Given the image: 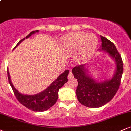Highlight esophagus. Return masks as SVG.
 Listing matches in <instances>:
<instances>
[{
  "mask_svg": "<svg viewBox=\"0 0 131 131\" xmlns=\"http://www.w3.org/2000/svg\"><path fill=\"white\" fill-rule=\"evenodd\" d=\"M73 77H74V76H73V73H72L71 72H70L68 74V78L69 79H72V78H73Z\"/></svg>",
  "mask_w": 131,
  "mask_h": 131,
  "instance_id": "1",
  "label": "esophagus"
}]
</instances>
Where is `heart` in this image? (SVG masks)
<instances>
[{"instance_id":"1","label":"heart","mask_w":131,"mask_h":131,"mask_svg":"<svg viewBox=\"0 0 131 131\" xmlns=\"http://www.w3.org/2000/svg\"><path fill=\"white\" fill-rule=\"evenodd\" d=\"M64 48L68 52L76 53L81 50L82 55L92 52L97 46V39L92 34L84 32L71 33L63 39Z\"/></svg>"}]
</instances>
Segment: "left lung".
Returning a JSON list of instances; mask_svg holds the SVG:
<instances>
[{
	"label": "left lung",
	"mask_w": 131,
	"mask_h": 131,
	"mask_svg": "<svg viewBox=\"0 0 131 131\" xmlns=\"http://www.w3.org/2000/svg\"><path fill=\"white\" fill-rule=\"evenodd\" d=\"M102 46L100 51H105L116 63V70L110 79L98 82L89 75L85 64L75 67L72 70L78 85L76 94L82 105L89 108L101 107L113 98L119 88L123 72V64L121 55L116 47L106 37L100 36Z\"/></svg>",
	"instance_id": "8db88e82"
}]
</instances>
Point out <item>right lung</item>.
Masks as SVG:
<instances>
[{
  "mask_svg": "<svg viewBox=\"0 0 131 131\" xmlns=\"http://www.w3.org/2000/svg\"><path fill=\"white\" fill-rule=\"evenodd\" d=\"M38 30H36V31L30 32L26 37L21 40L16 45V46L13 49H15L16 47L18 46L21 42L23 41L25 39H28L32 34L36 32H38ZM68 74V70L64 71V73L60 75L55 79V81H54L44 91L39 93V94L29 95L22 94L21 93L19 92V91H18L15 88H14L11 82L8 69H7V74H8L9 83L12 88L13 93H14L16 98L23 106H25L27 108L31 110L34 111V112L46 111L55 105L57 99H58V91L68 81L67 76Z\"/></svg>",
  "mask_w": 131,
  "mask_h": 131,
  "instance_id": "obj_1",
  "label": "right lung"
}]
</instances>
